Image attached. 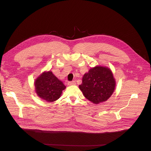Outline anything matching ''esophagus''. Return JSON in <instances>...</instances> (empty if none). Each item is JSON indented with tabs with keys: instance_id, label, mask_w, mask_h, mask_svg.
Masks as SVG:
<instances>
[{
	"instance_id": "34e87169",
	"label": "esophagus",
	"mask_w": 151,
	"mask_h": 151,
	"mask_svg": "<svg viewBox=\"0 0 151 151\" xmlns=\"http://www.w3.org/2000/svg\"><path fill=\"white\" fill-rule=\"evenodd\" d=\"M76 84V82L75 81H68V85L71 86V85H75Z\"/></svg>"
}]
</instances>
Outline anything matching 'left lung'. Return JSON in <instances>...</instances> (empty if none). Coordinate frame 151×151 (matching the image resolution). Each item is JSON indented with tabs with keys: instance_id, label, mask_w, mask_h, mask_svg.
Here are the masks:
<instances>
[{
	"instance_id": "obj_1",
	"label": "left lung",
	"mask_w": 151,
	"mask_h": 151,
	"mask_svg": "<svg viewBox=\"0 0 151 151\" xmlns=\"http://www.w3.org/2000/svg\"><path fill=\"white\" fill-rule=\"evenodd\" d=\"M116 82L112 71L104 67H95L83 77L79 86L84 97L95 104L106 101L111 96Z\"/></svg>"
}]
</instances>
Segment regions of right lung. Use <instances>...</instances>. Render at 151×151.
<instances>
[{"label": "right lung", "mask_w": 151, "mask_h": 151, "mask_svg": "<svg viewBox=\"0 0 151 151\" xmlns=\"http://www.w3.org/2000/svg\"><path fill=\"white\" fill-rule=\"evenodd\" d=\"M35 86L38 97L49 102L59 99L62 91L66 88L50 71L44 72L35 81Z\"/></svg>", "instance_id": "1"}]
</instances>
